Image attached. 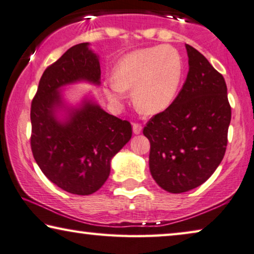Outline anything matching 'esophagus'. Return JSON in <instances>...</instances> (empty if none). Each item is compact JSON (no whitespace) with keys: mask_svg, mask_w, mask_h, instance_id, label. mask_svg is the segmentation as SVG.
<instances>
[{"mask_svg":"<svg viewBox=\"0 0 254 254\" xmlns=\"http://www.w3.org/2000/svg\"><path fill=\"white\" fill-rule=\"evenodd\" d=\"M142 128H143V127H142L141 124H138V123H134V124H133V131H134V134H136V135L141 134Z\"/></svg>","mask_w":254,"mask_h":254,"instance_id":"obj_1","label":"esophagus"}]
</instances>
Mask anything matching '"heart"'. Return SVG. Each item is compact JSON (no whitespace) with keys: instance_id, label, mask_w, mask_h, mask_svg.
I'll use <instances>...</instances> for the list:
<instances>
[{"instance_id":"obj_1","label":"heart","mask_w":254,"mask_h":254,"mask_svg":"<svg viewBox=\"0 0 254 254\" xmlns=\"http://www.w3.org/2000/svg\"><path fill=\"white\" fill-rule=\"evenodd\" d=\"M182 75V61L174 48H145L120 60L116 66V81L110 83L106 95L111 101L119 102L125 89L134 88L136 109L144 115H157L174 103Z\"/></svg>"}]
</instances>
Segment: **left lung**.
Masks as SVG:
<instances>
[{"label":"left lung","instance_id":"8db88e82","mask_svg":"<svg viewBox=\"0 0 254 254\" xmlns=\"http://www.w3.org/2000/svg\"><path fill=\"white\" fill-rule=\"evenodd\" d=\"M189 72L173 104L143 128L149 166L157 185L172 193L197 188L223 159L231 108L221 73L186 45Z\"/></svg>","mask_w":254,"mask_h":254}]
</instances>
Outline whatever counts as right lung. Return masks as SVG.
Here are the masks:
<instances>
[{
	"label": "right lung",
	"instance_id": "obj_1",
	"mask_svg": "<svg viewBox=\"0 0 254 254\" xmlns=\"http://www.w3.org/2000/svg\"><path fill=\"white\" fill-rule=\"evenodd\" d=\"M89 43H79L46 68L31 106L33 157L51 182L74 194H90L104 185L110 161L131 137L129 121L109 115L90 101L57 119L62 86L80 80L100 84L101 66Z\"/></svg>",
	"mask_w": 254,
	"mask_h": 254
}]
</instances>
